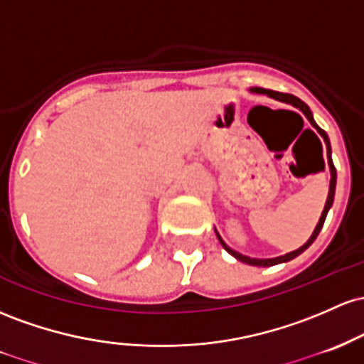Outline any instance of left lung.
Instances as JSON below:
<instances>
[{
  "mask_svg": "<svg viewBox=\"0 0 364 364\" xmlns=\"http://www.w3.org/2000/svg\"><path fill=\"white\" fill-rule=\"evenodd\" d=\"M249 92H252V94H264V96L272 97V100H277V101H280V103H285V105H292L294 108H297V109H299V112H303V115H304L306 118H308L309 124H311L313 127L318 130V134H320V136L323 137L325 146H326V160H328V168H330V187H328V196H326V203H325L323 211H321V216H320V220H318L316 227H314L311 237H309V239L306 240V244H303V246H301L299 249H296V251L287 252V255L279 256V258H268V259L249 258V256L240 255V252H237V251H234V249H232V247H228L227 244H225V240L222 239V235H220L218 230H216V228H215V234H216V237H218L220 244H222L223 249H225L228 255L234 256L235 259L242 261V263H246V264H252V267H273V264L287 263V261H291V259L296 258V256H299L301 252H304L306 249L311 246V244L314 242V239H316L318 234H320L321 227H323V223H325L326 213H328V210H330V208H332V204H333V196H336V183H337V170H336V166H333V161H332V148H330L328 136H326V132H325L323 129L318 127L316 122H314V118H313L311 109H309V106L306 105L304 101H301L299 97L292 96V94L277 92V91H270V89H263V87H251V89H249ZM323 168H325V163H323Z\"/></svg>",
  "mask_w": 364,
  "mask_h": 364,
  "instance_id": "1",
  "label": "left lung"
}]
</instances>
